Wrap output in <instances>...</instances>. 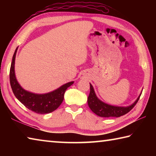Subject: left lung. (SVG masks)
<instances>
[{
	"label": "left lung",
	"mask_w": 156,
	"mask_h": 156,
	"mask_svg": "<svg viewBox=\"0 0 156 156\" xmlns=\"http://www.w3.org/2000/svg\"><path fill=\"white\" fill-rule=\"evenodd\" d=\"M141 94L138 96V98L130 106L128 107H116L109 105L105 103L98 98L95 94L93 86L90 84V93L87 98V102L89 108L94 113L100 117L109 118V117H120L123 115L130 112L134 106L138 102Z\"/></svg>",
	"instance_id": "left-lung-1"
}]
</instances>
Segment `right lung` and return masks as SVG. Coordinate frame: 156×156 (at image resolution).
Here are the masks:
<instances>
[{"mask_svg": "<svg viewBox=\"0 0 156 156\" xmlns=\"http://www.w3.org/2000/svg\"><path fill=\"white\" fill-rule=\"evenodd\" d=\"M17 49L18 47L13 56L9 72L10 84L14 96L27 109L35 113L45 114L54 112L61 105L65 91L73 84V81L63 84L55 91L44 94H36L25 91L18 84L15 76L14 64Z\"/></svg>", "mask_w": 156, "mask_h": 156, "instance_id": "add662e5", "label": "right lung"}]
</instances>
